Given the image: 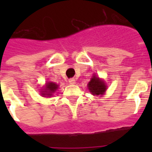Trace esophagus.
<instances>
[{"instance_id":"obj_1","label":"esophagus","mask_w":152,"mask_h":152,"mask_svg":"<svg viewBox=\"0 0 152 152\" xmlns=\"http://www.w3.org/2000/svg\"><path fill=\"white\" fill-rule=\"evenodd\" d=\"M69 83L71 84V85H74V84L76 83V80H75V79H70Z\"/></svg>"}]
</instances>
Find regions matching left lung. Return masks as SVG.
Segmentation results:
<instances>
[{
  "instance_id": "left-lung-1",
  "label": "left lung",
  "mask_w": 152,
  "mask_h": 152,
  "mask_svg": "<svg viewBox=\"0 0 152 152\" xmlns=\"http://www.w3.org/2000/svg\"><path fill=\"white\" fill-rule=\"evenodd\" d=\"M88 89L94 95H101L106 91L107 86L104 81L101 80L99 77L94 76L88 84Z\"/></svg>"
}]
</instances>
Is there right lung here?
Returning <instances> with one entry per match:
<instances>
[{
	"label": "right lung",
	"instance_id": "1",
	"mask_svg": "<svg viewBox=\"0 0 152 152\" xmlns=\"http://www.w3.org/2000/svg\"><path fill=\"white\" fill-rule=\"evenodd\" d=\"M58 85L53 82L47 83L46 86L45 88V91H42L43 93H41V94H42V95H47L50 97V96L52 95L53 92H55L56 89H58Z\"/></svg>",
	"mask_w": 152,
	"mask_h": 152
}]
</instances>
